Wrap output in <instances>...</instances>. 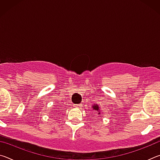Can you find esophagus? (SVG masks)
Segmentation results:
<instances>
[{
  "label": "esophagus",
  "instance_id": "esophagus-1",
  "mask_svg": "<svg viewBox=\"0 0 160 160\" xmlns=\"http://www.w3.org/2000/svg\"><path fill=\"white\" fill-rule=\"evenodd\" d=\"M74 107H76V108H79L81 106H82V104H74L73 105Z\"/></svg>",
  "mask_w": 160,
  "mask_h": 160
}]
</instances>
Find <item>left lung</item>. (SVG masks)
Wrapping results in <instances>:
<instances>
[{"mask_svg":"<svg viewBox=\"0 0 160 160\" xmlns=\"http://www.w3.org/2000/svg\"><path fill=\"white\" fill-rule=\"evenodd\" d=\"M92 108H93V109H94V110H95V111H97H97H99V107H98V105H95V104H94V106L92 107Z\"/></svg>","mask_w":160,"mask_h":160,"instance_id":"8db88e82","label":"left lung"}]
</instances>
